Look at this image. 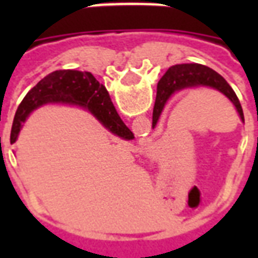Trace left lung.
<instances>
[{"label":"left lung","mask_w":258,"mask_h":258,"mask_svg":"<svg viewBox=\"0 0 258 258\" xmlns=\"http://www.w3.org/2000/svg\"><path fill=\"white\" fill-rule=\"evenodd\" d=\"M200 87L213 88V90L221 92L222 95L227 96L228 99L232 102V105L236 109L240 120L244 123L243 110H242L238 96H236V94L231 88V85L228 84L221 74H218L213 69L207 68L205 64L182 63L171 66L164 73V76L157 84V94L155 107H153L152 127L153 128L156 127L157 121L162 116L163 110H164V106L173 98V95L184 90L200 88Z\"/></svg>","instance_id":"8db88e82"}]
</instances>
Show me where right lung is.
Here are the masks:
<instances>
[{
	"mask_svg": "<svg viewBox=\"0 0 258 258\" xmlns=\"http://www.w3.org/2000/svg\"><path fill=\"white\" fill-rule=\"evenodd\" d=\"M47 103L84 107L113 135L124 141L134 138V134L116 112L105 85H102L90 72L56 70L38 81L20 102L11 130V144L16 142L30 113Z\"/></svg>",
	"mask_w": 258,
	"mask_h": 258,
	"instance_id": "add662e5",
	"label": "right lung"
}]
</instances>
